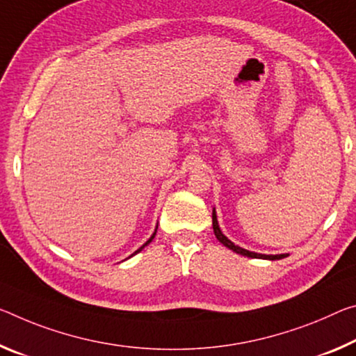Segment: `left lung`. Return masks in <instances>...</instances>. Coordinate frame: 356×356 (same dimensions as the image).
Here are the masks:
<instances>
[{
  "instance_id": "obj_1",
  "label": "left lung",
  "mask_w": 356,
  "mask_h": 356,
  "mask_svg": "<svg viewBox=\"0 0 356 356\" xmlns=\"http://www.w3.org/2000/svg\"><path fill=\"white\" fill-rule=\"evenodd\" d=\"M212 228H213V234H216V238L218 239V242H222L225 247H228L229 250H233L236 253H239V255H244V257H249V258H259V259H270V261H274V259H282L285 257H289V253H279V255H264V253H257V252H250V250H245L242 249V247L236 245L234 242H231L227 236L222 233V229L218 227V220H217V212H216V207L212 209Z\"/></svg>"
}]
</instances>
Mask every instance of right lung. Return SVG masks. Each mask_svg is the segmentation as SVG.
Segmentation results:
<instances>
[{
  "instance_id": "obj_1",
  "label": "right lung",
  "mask_w": 356,
  "mask_h": 356,
  "mask_svg": "<svg viewBox=\"0 0 356 356\" xmlns=\"http://www.w3.org/2000/svg\"><path fill=\"white\" fill-rule=\"evenodd\" d=\"M156 228H158V225H156ZM156 228H155V231H154V234H152V236H150V238H149V241H145V242H144V244H143V245H140V247H139V249H138L136 252H134V253H131V257H133V255H136V253H139L140 250H143L145 245H149V244H150V242H152V241H154V238H155V234H156ZM131 257H128V258H131Z\"/></svg>"
}]
</instances>
